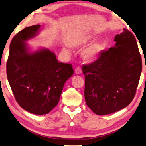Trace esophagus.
I'll return each instance as SVG.
<instances>
[{
    "label": "esophagus",
    "mask_w": 146,
    "mask_h": 146,
    "mask_svg": "<svg viewBox=\"0 0 146 146\" xmlns=\"http://www.w3.org/2000/svg\"><path fill=\"white\" fill-rule=\"evenodd\" d=\"M75 72H76V74H81L82 73V68L80 66H78L76 68V70H75Z\"/></svg>",
    "instance_id": "obj_1"
}]
</instances>
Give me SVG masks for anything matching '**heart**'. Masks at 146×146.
<instances>
[{
  "mask_svg": "<svg viewBox=\"0 0 146 146\" xmlns=\"http://www.w3.org/2000/svg\"><path fill=\"white\" fill-rule=\"evenodd\" d=\"M88 39L86 37H80L78 38L73 40L71 42V45L75 47H80V46H84V44H86L87 43ZM102 50L101 45L99 44H96L92 45V46H89V48L85 49L83 52V57H84V60L87 61H92L94 60L96 57H97L98 55L100 52ZM64 50L66 52H69V51L67 49L64 48Z\"/></svg>",
  "mask_w": 146,
  "mask_h": 146,
  "instance_id": "obj_1",
  "label": "heart"
}]
</instances>
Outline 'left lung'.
<instances>
[{"label":"left lung","mask_w":146,"mask_h":146,"mask_svg":"<svg viewBox=\"0 0 146 146\" xmlns=\"http://www.w3.org/2000/svg\"><path fill=\"white\" fill-rule=\"evenodd\" d=\"M116 46L102 50L93 63L82 66L85 76L84 98L97 115L119 111L132 101L142 70L137 40L123 29L114 38Z\"/></svg>","instance_id":"8db88e82"}]
</instances>
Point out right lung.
<instances>
[{"mask_svg":"<svg viewBox=\"0 0 146 146\" xmlns=\"http://www.w3.org/2000/svg\"><path fill=\"white\" fill-rule=\"evenodd\" d=\"M40 25L27 27L14 36L6 64L7 77L14 98L23 110L37 115L48 113L60 100L65 82L73 76L71 64L58 62L48 49L29 52L27 40Z\"/></svg>","mask_w":146,"mask_h":146,"instance_id":"obj_1","label":"right lung"}]
</instances>
